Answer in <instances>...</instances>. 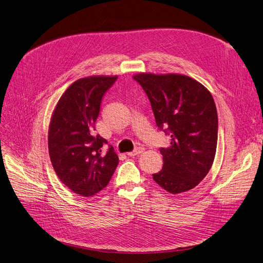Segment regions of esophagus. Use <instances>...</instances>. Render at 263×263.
Segmentation results:
<instances>
[{
  "instance_id": "1",
  "label": "esophagus",
  "mask_w": 263,
  "mask_h": 263,
  "mask_svg": "<svg viewBox=\"0 0 263 263\" xmlns=\"http://www.w3.org/2000/svg\"><path fill=\"white\" fill-rule=\"evenodd\" d=\"M143 151H144V149L142 148V146H138V148H136L133 152H129L127 154H128V156H136V155H138V154H141Z\"/></svg>"
}]
</instances>
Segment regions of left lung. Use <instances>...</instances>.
<instances>
[{
	"label": "left lung",
	"mask_w": 263,
	"mask_h": 263,
	"mask_svg": "<svg viewBox=\"0 0 263 263\" xmlns=\"http://www.w3.org/2000/svg\"><path fill=\"white\" fill-rule=\"evenodd\" d=\"M148 96L157 127L171 135L160 150L163 168L153 180L172 194L195 187L213 166L218 141L214 98L203 84L177 73H137L133 77Z\"/></svg>",
	"instance_id": "8db88e82"
}]
</instances>
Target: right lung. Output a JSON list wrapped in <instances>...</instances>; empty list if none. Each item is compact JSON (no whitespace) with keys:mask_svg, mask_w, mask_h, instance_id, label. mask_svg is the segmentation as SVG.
Returning <instances> with one entry per match:
<instances>
[{"mask_svg":"<svg viewBox=\"0 0 263 263\" xmlns=\"http://www.w3.org/2000/svg\"><path fill=\"white\" fill-rule=\"evenodd\" d=\"M117 79V76H92L72 83L50 118L51 165L61 182L84 197L106 187L119 164L113 146L102 153V145L108 141L99 135L92 136L102 96Z\"/></svg>","mask_w":263,"mask_h":263,"instance_id":"1","label":"right lung"}]
</instances>
